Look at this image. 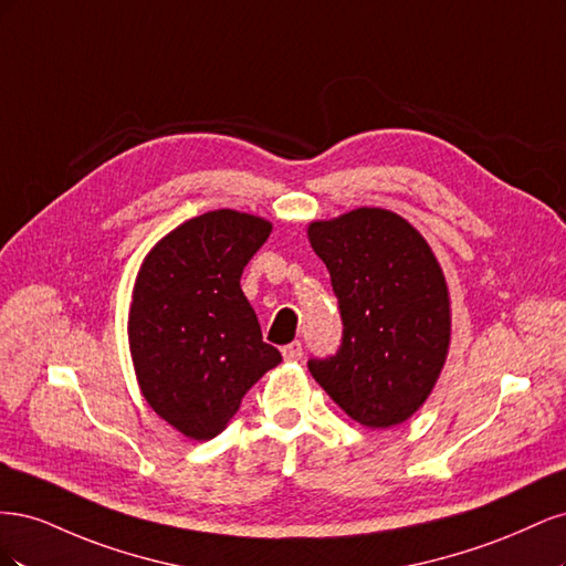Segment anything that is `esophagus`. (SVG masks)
<instances>
[{
	"instance_id": "obj_1",
	"label": "esophagus",
	"mask_w": 566,
	"mask_h": 566,
	"mask_svg": "<svg viewBox=\"0 0 566 566\" xmlns=\"http://www.w3.org/2000/svg\"><path fill=\"white\" fill-rule=\"evenodd\" d=\"M281 352H283L285 361H300V358H302V342H290V345H285Z\"/></svg>"
}]
</instances>
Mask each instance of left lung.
Instances as JSON below:
<instances>
[{"label": "left lung", "instance_id": "left-lung-1", "mask_svg": "<svg viewBox=\"0 0 566 566\" xmlns=\"http://www.w3.org/2000/svg\"><path fill=\"white\" fill-rule=\"evenodd\" d=\"M310 243L331 271L342 347L312 358L325 394L364 427L406 422L430 397L451 345V297L416 227L382 208L312 221Z\"/></svg>", "mask_w": 566, "mask_h": 566}]
</instances>
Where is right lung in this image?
Masks as SVG:
<instances>
[{"label":"right lung","instance_id":"obj_1","mask_svg":"<svg viewBox=\"0 0 566 566\" xmlns=\"http://www.w3.org/2000/svg\"><path fill=\"white\" fill-rule=\"evenodd\" d=\"M271 229L256 214L205 212L160 238L136 273L127 321L136 382L188 439L217 437L245 391L281 364L241 290Z\"/></svg>","mask_w":566,"mask_h":566}]
</instances>
